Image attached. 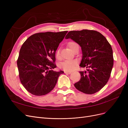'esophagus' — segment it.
<instances>
[{
	"label": "esophagus",
	"mask_w": 128,
	"mask_h": 128,
	"mask_svg": "<svg viewBox=\"0 0 128 128\" xmlns=\"http://www.w3.org/2000/svg\"><path fill=\"white\" fill-rule=\"evenodd\" d=\"M64 72L65 74H71V72H66V71H64Z\"/></svg>",
	"instance_id": "esophagus-1"
}]
</instances>
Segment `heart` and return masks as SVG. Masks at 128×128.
Returning a JSON list of instances; mask_svg holds the SVG:
<instances>
[{
    "instance_id": "obj_1",
    "label": "heart",
    "mask_w": 128,
    "mask_h": 128,
    "mask_svg": "<svg viewBox=\"0 0 128 128\" xmlns=\"http://www.w3.org/2000/svg\"><path fill=\"white\" fill-rule=\"evenodd\" d=\"M69 48H70L72 51L73 48H74L77 44L75 42H69L68 44ZM56 57L57 59H59L60 58V50L58 49L56 52ZM78 63L76 60H66L60 64L59 68L66 72H70L72 71L77 67Z\"/></svg>"
}]
</instances>
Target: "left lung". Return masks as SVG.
<instances>
[{"label": "left lung", "mask_w": 128, "mask_h": 128, "mask_svg": "<svg viewBox=\"0 0 128 128\" xmlns=\"http://www.w3.org/2000/svg\"><path fill=\"white\" fill-rule=\"evenodd\" d=\"M65 38H71L80 46L83 56L80 66L88 68L87 71L80 72V79L75 83V87L88 94L100 91L109 80L113 66L110 44L101 33L95 30L70 31Z\"/></svg>", "instance_id": "left-lung-1"}]
</instances>
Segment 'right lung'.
I'll return each mask as SVG.
<instances>
[{
	"label": "right lung",
	"mask_w": 128,
	"mask_h": 128,
	"mask_svg": "<svg viewBox=\"0 0 128 128\" xmlns=\"http://www.w3.org/2000/svg\"><path fill=\"white\" fill-rule=\"evenodd\" d=\"M67 31L34 34L22 45L17 60L21 83L30 94H47L56 86L63 71L54 72L56 51Z\"/></svg>",
	"instance_id": "add662e5"
}]
</instances>
